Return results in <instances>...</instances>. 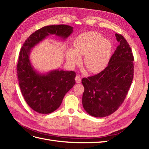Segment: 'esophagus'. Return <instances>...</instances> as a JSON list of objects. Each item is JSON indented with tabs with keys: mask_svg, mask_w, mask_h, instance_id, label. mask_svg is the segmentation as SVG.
Here are the masks:
<instances>
[{
	"mask_svg": "<svg viewBox=\"0 0 149 149\" xmlns=\"http://www.w3.org/2000/svg\"><path fill=\"white\" fill-rule=\"evenodd\" d=\"M75 80H76V82L77 83H81V78L80 76L77 75V76H76Z\"/></svg>",
	"mask_w": 149,
	"mask_h": 149,
	"instance_id": "1",
	"label": "esophagus"
}]
</instances>
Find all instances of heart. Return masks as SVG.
<instances>
[{"label": "heart", "instance_id": "1", "mask_svg": "<svg viewBox=\"0 0 149 149\" xmlns=\"http://www.w3.org/2000/svg\"><path fill=\"white\" fill-rule=\"evenodd\" d=\"M111 52L109 40L103 38L99 33H85L77 38L74 49H69L67 59L70 64L74 65L80 61L81 56H85L84 65L91 73H99L105 68L109 62Z\"/></svg>", "mask_w": 149, "mask_h": 149}]
</instances>
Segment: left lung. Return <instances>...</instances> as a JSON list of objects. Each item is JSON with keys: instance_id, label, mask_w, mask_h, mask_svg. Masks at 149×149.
I'll return each mask as SVG.
<instances>
[{"instance_id": "left-lung-1", "label": "left lung", "mask_w": 149, "mask_h": 149, "mask_svg": "<svg viewBox=\"0 0 149 149\" xmlns=\"http://www.w3.org/2000/svg\"><path fill=\"white\" fill-rule=\"evenodd\" d=\"M119 43L108 65L100 73L82 79V102L85 111L96 118L113 113L124 102L134 76V56L123 35L116 33Z\"/></svg>"}]
</instances>
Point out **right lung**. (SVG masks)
<instances>
[{
	"label": "right lung",
	"mask_w": 149,
	"mask_h": 149,
	"mask_svg": "<svg viewBox=\"0 0 149 149\" xmlns=\"http://www.w3.org/2000/svg\"><path fill=\"white\" fill-rule=\"evenodd\" d=\"M73 29L66 25L43 26L27 38L20 51L17 66L19 86L27 104L39 113H51L60 107L66 93L76 83V73L56 70L39 74L31 65L30 52L49 35L65 39L73 32Z\"/></svg>",
	"instance_id": "1"
}]
</instances>
